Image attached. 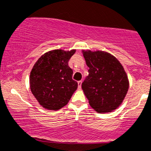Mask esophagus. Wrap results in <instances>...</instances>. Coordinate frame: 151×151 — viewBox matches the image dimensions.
Listing matches in <instances>:
<instances>
[{"label": "esophagus", "instance_id": "34e87169", "mask_svg": "<svg viewBox=\"0 0 151 151\" xmlns=\"http://www.w3.org/2000/svg\"><path fill=\"white\" fill-rule=\"evenodd\" d=\"M81 84H82V81H78V88L79 89H81Z\"/></svg>", "mask_w": 151, "mask_h": 151}]
</instances>
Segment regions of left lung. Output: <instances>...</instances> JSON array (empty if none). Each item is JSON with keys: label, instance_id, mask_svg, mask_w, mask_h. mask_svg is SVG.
I'll return each mask as SVG.
<instances>
[{"label": "left lung", "instance_id": "obj_1", "mask_svg": "<svg viewBox=\"0 0 151 151\" xmlns=\"http://www.w3.org/2000/svg\"><path fill=\"white\" fill-rule=\"evenodd\" d=\"M89 69L82 83L91 107L99 113L111 112L122 103L129 89L128 77L120 62L103 51H83Z\"/></svg>", "mask_w": 151, "mask_h": 151}]
</instances>
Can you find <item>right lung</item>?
<instances>
[{
    "instance_id": "right-lung-1",
    "label": "right lung",
    "mask_w": 151,
    "mask_h": 151,
    "mask_svg": "<svg viewBox=\"0 0 151 151\" xmlns=\"http://www.w3.org/2000/svg\"><path fill=\"white\" fill-rule=\"evenodd\" d=\"M75 50H55L46 52L35 64L30 74V87L39 104L49 110H59L68 103L77 81L68 61Z\"/></svg>"
}]
</instances>
